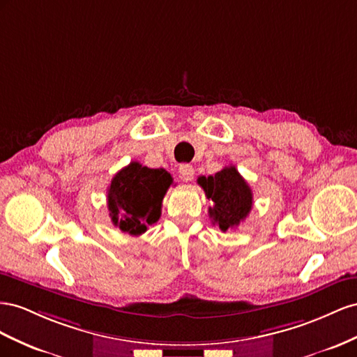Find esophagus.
Returning a JSON list of instances; mask_svg holds the SVG:
<instances>
[{"instance_id": "34e87169", "label": "esophagus", "mask_w": 357, "mask_h": 357, "mask_svg": "<svg viewBox=\"0 0 357 357\" xmlns=\"http://www.w3.org/2000/svg\"><path fill=\"white\" fill-rule=\"evenodd\" d=\"M178 172H179L181 178L184 181H191L192 176H195V167H192L191 165H187V162H185V165H181Z\"/></svg>"}]
</instances>
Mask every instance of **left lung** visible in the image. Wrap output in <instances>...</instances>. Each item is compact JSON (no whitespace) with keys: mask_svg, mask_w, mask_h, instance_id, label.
Here are the masks:
<instances>
[{"mask_svg":"<svg viewBox=\"0 0 357 357\" xmlns=\"http://www.w3.org/2000/svg\"><path fill=\"white\" fill-rule=\"evenodd\" d=\"M197 184L212 200L209 217L221 231L238 227L252 208V191L235 166L224 167L213 176H199Z\"/></svg>","mask_w":357,"mask_h":357,"instance_id":"left-lung-1","label":"left lung"}]
</instances>
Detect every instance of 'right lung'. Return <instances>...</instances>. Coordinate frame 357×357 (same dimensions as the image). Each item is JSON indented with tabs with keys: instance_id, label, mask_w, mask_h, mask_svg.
<instances>
[{
	"instance_id": "1",
	"label": "right lung",
	"mask_w": 357,
	"mask_h": 357,
	"mask_svg": "<svg viewBox=\"0 0 357 357\" xmlns=\"http://www.w3.org/2000/svg\"><path fill=\"white\" fill-rule=\"evenodd\" d=\"M173 182L165 169H149L133 161L121 169L107 190V208L114 226L139 236L158 221L161 202Z\"/></svg>"
}]
</instances>
